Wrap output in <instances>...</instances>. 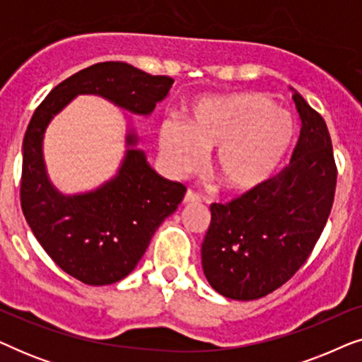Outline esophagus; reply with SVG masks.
I'll list each match as a JSON object with an SVG mask.
<instances>
[{"label": "esophagus", "instance_id": "obj_1", "mask_svg": "<svg viewBox=\"0 0 362 362\" xmlns=\"http://www.w3.org/2000/svg\"><path fill=\"white\" fill-rule=\"evenodd\" d=\"M199 201H201V196L191 189H187L185 197H182V202H185V204H191V202H199Z\"/></svg>", "mask_w": 362, "mask_h": 362}]
</instances>
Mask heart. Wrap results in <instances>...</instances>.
<instances>
[{
  "label": "heart",
  "instance_id": "1",
  "mask_svg": "<svg viewBox=\"0 0 362 362\" xmlns=\"http://www.w3.org/2000/svg\"><path fill=\"white\" fill-rule=\"evenodd\" d=\"M296 123L272 98L235 93L201 102L187 123L168 117L158 128V151L173 176L196 170L202 150L221 186L249 192L269 182L288 158Z\"/></svg>",
  "mask_w": 362,
  "mask_h": 362
}]
</instances>
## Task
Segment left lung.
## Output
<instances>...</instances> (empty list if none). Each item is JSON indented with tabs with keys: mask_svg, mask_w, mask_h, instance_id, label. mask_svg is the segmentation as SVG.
I'll use <instances>...</instances> for the list:
<instances>
[{
	"mask_svg": "<svg viewBox=\"0 0 362 362\" xmlns=\"http://www.w3.org/2000/svg\"><path fill=\"white\" fill-rule=\"evenodd\" d=\"M300 138L290 165L264 186L211 204L202 270L217 293L257 300L280 288L308 259L333 207V145L323 117L298 92Z\"/></svg>",
	"mask_w": 362,
	"mask_h": 362,
	"instance_id": "1",
	"label": "left lung"
}]
</instances>
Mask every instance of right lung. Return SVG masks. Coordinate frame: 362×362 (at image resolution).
I'll use <instances>...</instances> for the list:
<instances>
[{
	"label": "right lung",
	"mask_w": 362,
	"mask_h": 362,
	"mask_svg": "<svg viewBox=\"0 0 362 362\" xmlns=\"http://www.w3.org/2000/svg\"><path fill=\"white\" fill-rule=\"evenodd\" d=\"M127 62H100L54 87L36 108L23 141L21 207L47 255L86 285L125 279L145 254L153 234L177 209L186 187L158 175L128 130L117 175L97 189L66 196L49 180L42 156L44 132L77 95H100L136 115H150L173 86Z\"/></svg>",
	"instance_id": "add662e5"
}]
</instances>
